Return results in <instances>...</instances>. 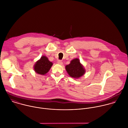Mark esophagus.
<instances>
[{
	"instance_id": "1",
	"label": "esophagus",
	"mask_w": 128,
	"mask_h": 128,
	"mask_svg": "<svg viewBox=\"0 0 128 128\" xmlns=\"http://www.w3.org/2000/svg\"><path fill=\"white\" fill-rule=\"evenodd\" d=\"M57 63L58 64H60V65H62L63 64V62H62V61L61 60H58V62H57Z\"/></svg>"
}]
</instances>
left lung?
I'll return each instance as SVG.
<instances>
[{
	"instance_id": "8db88e82",
	"label": "left lung",
	"mask_w": 128,
	"mask_h": 128,
	"mask_svg": "<svg viewBox=\"0 0 128 128\" xmlns=\"http://www.w3.org/2000/svg\"><path fill=\"white\" fill-rule=\"evenodd\" d=\"M65 69L68 75L75 79L79 78L86 72L85 69L78 58L72 60L70 63L65 66Z\"/></svg>"
}]
</instances>
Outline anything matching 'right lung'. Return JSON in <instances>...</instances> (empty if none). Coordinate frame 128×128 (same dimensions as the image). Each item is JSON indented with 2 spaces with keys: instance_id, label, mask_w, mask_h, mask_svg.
Wrapping results in <instances>:
<instances>
[{
  "instance_id": "obj_1",
  "label": "right lung",
  "mask_w": 128,
  "mask_h": 128,
  "mask_svg": "<svg viewBox=\"0 0 128 128\" xmlns=\"http://www.w3.org/2000/svg\"><path fill=\"white\" fill-rule=\"evenodd\" d=\"M52 65L53 63L50 61L46 56L43 55L36 62L33 68L36 73L41 75H44L49 72Z\"/></svg>"
}]
</instances>
